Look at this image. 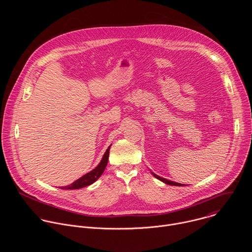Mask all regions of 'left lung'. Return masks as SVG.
I'll use <instances>...</instances> for the list:
<instances>
[{
  "label": "left lung",
  "mask_w": 252,
  "mask_h": 252,
  "mask_svg": "<svg viewBox=\"0 0 252 252\" xmlns=\"http://www.w3.org/2000/svg\"><path fill=\"white\" fill-rule=\"evenodd\" d=\"M152 173L154 174V176H155V177H157L158 179H159V181H161L162 183H164V184H166V185H169V186H175V187H184V186H185V185H182V184H178V183H174V182L168 181V179L163 178V177H160V176H158V174H155L154 172H152Z\"/></svg>",
  "instance_id": "1"
}]
</instances>
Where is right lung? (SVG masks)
Returning <instances> with one entry per match:
<instances>
[{"mask_svg":"<svg viewBox=\"0 0 252 252\" xmlns=\"http://www.w3.org/2000/svg\"><path fill=\"white\" fill-rule=\"evenodd\" d=\"M111 147L112 146L107 148V150L105 151L100 162L98 163V165L94 169L86 173L84 176L77 179V181L74 182L71 185L66 186V187H62L61 189H83V188H86V187L91 186L92 184H94L96 181V179H98V177L102 174V172L105 169V166L107 164V160H109V155H110Z\"/></svg>","mask_w":252,"mask_h":252,"instance_id":"right-lung-1","label":"right lung"}]
</instances>
